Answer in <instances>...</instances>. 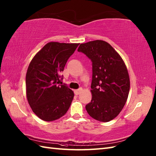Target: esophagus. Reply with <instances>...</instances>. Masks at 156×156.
Here are the masks:
<instances>
[{"label":"esophagus","mask_w":156,"mask_h":156,"mask_svg":"<svg viewBox=\"0 0 156 156\" xmlns=\"http://www.w3.org/2000/svg\"><path fill=\"white\" fill-rule=\"evenodd\" d=\"M82 88H78V90H74V94H75L76 95H78V94H80V92H82Z\"/></svg>","instance_id":"1"}]
</instances>
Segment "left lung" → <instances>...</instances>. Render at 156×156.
<instances>
[{
	"instance_id": "left-lung-1",
	"label": "left lung",
	"mask_w": 156,
	"mask_h": 156,
	"mask_svg": "<svg viewBox=\"0 0 156 156\" xmlns=\"http://www.w3.org/2000/svg\"><path fill=\"white\" fill-rule=\"evenodd\" d=\"M78 51L84 54L92 65V100L86 105L88 115L108 122L120 113L127 100L130 80L121 57L107 42L95 40L82 44Z\"/></svg>"
}]
</instances>
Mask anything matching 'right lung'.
Returning a JSON list of instances; mask_svg holds the SVG:
<instances>
[{"label":"right lung","mask_w":156,"mask_h":156,"mask_svg":"<svg viewBox=\"0 0 156 156\" xmlns=\"http://www.w3.org/2000/svg\"><path fill=\"white\" fill-rule=\"evenodd\" d=\"M79 44L49 42L29 64L26 74V93L32 111L39 118L52 121L64 116L70 107L74 92L62 84L69 58Z\"/></svg>","instance_id":"right-lung-1"}]
</instances>
